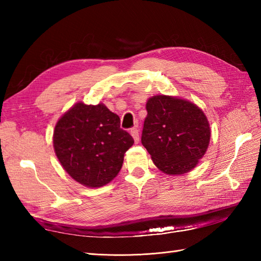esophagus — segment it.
Listing matches in <instances>:
<instances>
[{"instance_id":"esophagus-1","label":"esophagus","mask_w":261,"mask_h":261,"mask_svg":"<svg viewBox=\"0 0 261 261\" xmlns=\"http://www.w3.org/2000/svg\"><path fill=\"white\" fill-rule=\"evenodd\" d=\"M130 134L132 136V138H134L135 142H139V130L137 129V127H132V129L130 130Z\"/></svg>"}]
</instances>
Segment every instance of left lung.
I'll return each instance as SVG.
<instances>
[{"label": "left lung", "mask_w": 261, "mask_h": 261, "mask_svg": "<svg viewBox=\"0 0 261 261\" xmlns=\"http://www.w3.org/2000/svg\"><path fill=\"white\" fill-rule=\"evenodd\" d=\"M146 109L141 142L156 167L173 176L195 168L211 139L203 111L187 99L163 94L149 98Z\"/></svg>", "instance_id": "obj_1"}]
</instances>
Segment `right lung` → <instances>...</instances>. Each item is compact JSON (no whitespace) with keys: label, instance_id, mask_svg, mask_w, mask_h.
Returning <instances> with one entry per match:
<instances>
[{"label":"right lung","instance_id":"right-lung-1","mask_svg":"<svg viewBox=\"0 0 261 261\" xmlns=\"http://www.w3.org/2000/svg\"><path fill=\"white\" fill-rule=\"evenodd\" d=\"M134 142L120 127L119 115L103 103H76L60 116L53 137L55 153L66 173L92 188L115 178Z\"/></svg>","mask_w":261,"mask_h":261}]
</instances>
